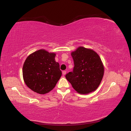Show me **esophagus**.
Returning a JSON list of instances; mask_svg holds the SVG:
<instances>
[{"mask_svg":"<svg viewBox=\"0 0 131 131\" xmlns=\"http://www.w3.org/2000/svg\"><path fill=\"white\" fill-rule=\"evenodd\" d=\"M66 72L65 70H63V71H62V74L63 75V76H64V75H65V74H66Z\"/></svg>","mask_w":131,"mask_h":131,"instance_id":"34e87169","label":"esophagus"}]
</instances>
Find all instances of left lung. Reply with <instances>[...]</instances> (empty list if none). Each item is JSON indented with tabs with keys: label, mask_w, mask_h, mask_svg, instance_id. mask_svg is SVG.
Listing matches in <instances>:
<instances>
[{
	"label": "left lung",
	"mask_w": 131,
	"mask_h": 131,
	"mask_svg": "<svg viewBox=\"0 0 131 131\" xmlns=\"http://www.w3.org/2000/svg\"><path fill=\"white\" fill-rule=\"evenodd\" d=\"M74 61L72 72L65 76L76 91L88 94L96 90L100 85L104 74V66L100 57L93 50L79 47L72 51Z\"/></svg>",
	"instance_id": "8db88e82"
}]
</instances>
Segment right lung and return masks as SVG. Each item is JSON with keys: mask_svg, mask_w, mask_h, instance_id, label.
Instances as JSON below:
<instances>
[{"mask_svg": "<svg viewBox=\"0 0 131 131\" xmlns=\"http://www.w3.org/2000/svg\"><path fill=\"white\" fill-rule=\"evenodd\" d=\"M55 53L41 49L30 54L24 62L23 75L24 82L31 90L45 94L54 89L62 76Z\"/></svg>", "mask_w": 131, "mask_h": 131, "instance_id": "obj_1", "label": "right lung"}]
</instances>
